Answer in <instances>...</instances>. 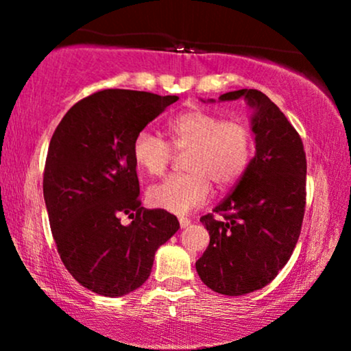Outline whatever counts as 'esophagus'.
Instances as JSON below:
<instances>
[{
  "mask_svg": "<svg viewBox=\"0 0 351 351\" xmlns=\"http://www.w3.org/2000/svg\"><path fill=\"white\" fill-rule=\"evenodd\" d=\"M189 224H191V219H188V217H180V226H181V229H186Z\"/></svg>",
  "mask_w": 351,
  "mask_h": 351,
  "instance_id": "obj_1",
  "label": "esophagus"
}]
</instances>
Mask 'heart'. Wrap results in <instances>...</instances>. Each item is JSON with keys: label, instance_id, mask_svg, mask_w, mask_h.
Instances as JSON below:
<instances>
[{"label": "heart", "instance_id": "obj_1", "mask_svg": "<svg viewBox=\"0 0 351 351\" xmlns=\"http://www.w3.org/2000/svg\"><path fill=\"white\" fill-rule=\"evenodd\" d=\"M170 143L150 130L135 136L132 153L136 167L152 176L167 171L173 150L183 153L184 175H173L148 189L152 206L175 215H186L204 204L211 195V181L226 188L247 170L254 142L247 125L223 120L213 112L186 110L167 125Z\"/></svg>", "mask_w": 351, "mask_h": 351}]
</instances>
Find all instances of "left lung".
Wrapping results in <instances>:
<instances>
[{
  "instance_id": "left-lung-1",
  "label": "left lung",
  "mask_w": 351,
  "mask_h": 351,
  "mask_svg": "<svg viewBox=\"0 0 351 351\" xmlns=\"http://www.w3.org/2000/svg\"><path fill=\"white\" fill-rule=\"evenodd\" d=\"M244 99L251 115L256 155L234 191L201 217L209 245L196 261L199 279L223 295H244L265 287L291 259L305 211L304 143L280 108L256 88L226 92ZM215 102V100H209Z\"/></svg>"
}]
</instances>
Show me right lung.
Segmentation results:
<instances>
[{"instance_id": "right-lung-1", "label": "right lung", "mask_w": 351, "mask_h": 351, "mask_svg": "<svg viewBox=\"0 0 351 351\" xmlns=\"http://www.w3.org/2000/svg\"><path fill=\"white\" fill-rule=\"evenodd\" d=\"M176 95L107 88L71 107L52 135L44 201L60 259L88 291L122 297L150 277L155 252L180 229L165 209H145L135 136ZM127 214L130 225L119 217Z\"/></svg>"}]
</instances>
